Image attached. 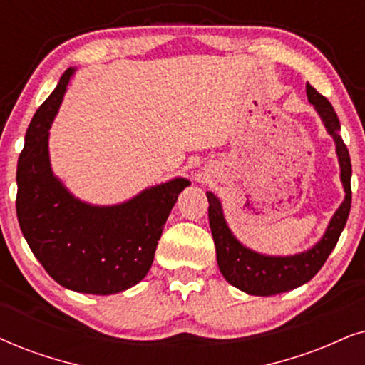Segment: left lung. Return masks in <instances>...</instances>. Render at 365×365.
I'll return each instance as SVG.
<instances>
[{
    "instance_id": "8db88e82",
    "label": "left lung",
    "mask_w": 365,
    "mask_h": 365,
    "mask_svg": "<svg viewBox=\"0 0 365 365\" xmlns=\"http://www.w3.org/2000/svg\"><path fill=\"white\" fill-rule=\"evenodd\" d=\"M307 96L308 103L315 108L324 123L327 133L334 138L336 158L340 165V180H342L345 192L344 202L335 210L327 225L325 234L315 246L293 256H267L252 251L237 241L225 222L220 200L212 192H207L209 222L220 273L227 279V283L255 297H271V294L289 292L308 283L322 269L327 257L336 246V241L347 222L350 204H352V190H350L352 165H350L347 146L344 145L342 136H340L339 118L329 101L318 94L310 84H307Z\"/></svg>"
}]
</instances>
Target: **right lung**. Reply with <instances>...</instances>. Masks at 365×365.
<instances>
[{
    "label": "right lung",
    "instance_id": "obj_1",
    "mask_svg": "<svg viewBox=\"0 0 365 365\" xmlns=\"http://www.w3.org/2000/svg\"><path fill=\"white\" fill-rule=\"evenodd\" d=\"M73 72H63L26 131L16 168V215L31 252L58 284L113 294L148 274L163 225L190 182L172 178L116 205L73 197L53 175L48 153V131Z\"/></svg>",
    "mask_w": 365,
    "mask_h": 365
}]
</instances>
